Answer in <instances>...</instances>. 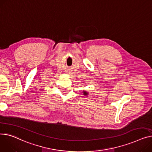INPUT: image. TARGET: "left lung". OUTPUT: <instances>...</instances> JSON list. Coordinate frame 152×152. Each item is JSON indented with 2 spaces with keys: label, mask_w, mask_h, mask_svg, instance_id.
Segmentation results:
<instances>
[{
  "label": "left lung",
  "mask_w": 152,
  "mask_h": 152,
  "mask_svg": "<svg viewBox=\"0 0 152 152\" xmlns=\"http://www.w3.org/2000/svg\"><path fill=\"white\" fill-rule=\"evenodd\" d=\"M83 95H84L85 96H87V95H88V92H87L86 91H84V92H83Z\"/></svg>",
  "instance_id": "obj_1"
}]
</instances>
